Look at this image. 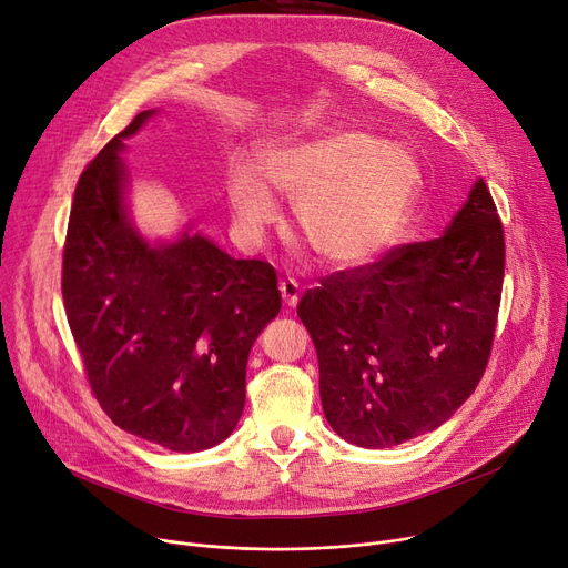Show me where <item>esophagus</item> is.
<instances>
[{
  "instance_id": "esophagus-1",
  "label": "esophagus",
  "mask_w": 568,
  "mask_h": 568,
  "mask_svg": "<svg viewBox=\"0 0 568 568\" xmlns=\"http://www.w3.org/2000/svg\"><path fill=\"white\" fill-rule=\"evenodd\" d=\"M278 290H281V294H283V302H285L290 308H294L296 302H300V292H302L300 283H296L294 278H285V281H281Z\"/></svg>"
}]
</instances>
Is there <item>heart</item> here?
Here are the masks:
<instances>
[{"label":"heart","mask_w":568,"mask_h":568,"mask_svg":"<svg viewBox=\"0 0 568 568\" xmlns=\"http://www.w3.org/2000/svg\"><path fill=\"white\" fill-rule=\"evenodd\" d=\"M264 182L294 200L304 242L329 264H364L398 242L422 168L412 149L366 129H334L313 140L276 144L260 159ZM227 195L239 232L257 242L276 221V200L248 168L236 165Z\"/></svg>","instance_id":"1"}]
</instances>
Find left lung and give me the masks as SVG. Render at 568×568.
Segmentation results:
<instances>
[{"label":"left lung","mask_w":568,"mask_h":568,"mask_svg":"<svg viewBox=\"0 0 568 568\" xmlns=\"http://www.w3.org/2000/svg\"><path fill=\"white\" fill-rule=\"evenodd\" d=\"M504 255L497 206L476 179L442 236L343 268L302 296L322 409L343 439L403 444L474 394L493 349Z\"/></svg>","instance_id":"1"}]
</instances>
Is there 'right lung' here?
Returning <instances> with one entry per match:
<instances>
[{"mask_svg":"<svg viewBox=\"0 0 568 568\" xmlns=\"http://www.w3.org/2000/svg\"><path fill=\"white\" fill-rule=\"evenodd\" d=\"M140 112L89 163L69 216L62 294L92 394L122 430L170 452L223 442L246 403L248 352L281 311L274 266L200 234L152 246L133 227L119 152Z\"/></svg>","mask_w":568,"mask_h":568,"instance_id":"1","label":"right lung"}]
</instances>
